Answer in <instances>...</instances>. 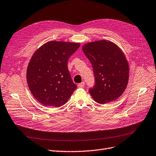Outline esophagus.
Returning <instances> with one entry per match:
<instances>
[{
    "mask_svg": "<svg viewBox=\"0 0 156 156\" xmlns=\"http://www.w3.org/2000/svg\"><path fill=\"white\" fill-rule=\"evenodd\" d=\"M84 85H85V83L84 82H82V83L78 84L77 86H78V88H84Z\"/></svg>",
    "mask_w": 156,
    "mask_h": 156,
    "instance_id": "34e87169",
    "label": "esophagus"
}]
</instances>
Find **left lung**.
Returning <instances> with one entry per match:
<instances>
[{
    "label": "left lung",
    "mask_w": 156,
    "mask_h": 156,
    "mask_svg": "<svg viewBox=\"0 0 156 156\" xmlns=\"http://www.w3.org/2000/svg\"><path fill=\"white\" fill-rule=\"evenodd\" d=\"M83 51L92 65L95 84L89 92L99 104H105L119 98L128 84V62L121 49L106 40L88 43Z\"/></svg>",
    "instance_id": "1"
}]
</instances>
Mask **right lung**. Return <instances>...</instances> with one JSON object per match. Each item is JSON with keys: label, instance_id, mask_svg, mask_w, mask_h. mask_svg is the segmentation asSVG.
Returning <instances> with one entry per match:
<instances>
[{"label": "right lung", "instance_id": "add662e5", "mask_svg": "<svg viewBox=\"0 0 156 156\" xmlns=\"http://www.w3.org/2000/svg\"><path fill=\"white\" fill-rule=\"evenodd\" d=\"M79 43L51 41L34 52L27 70V81L34 98L47 106L60 107L76 90L68 61Z\"/></svg>", "mask_w": 156, "mask_h": 156}]
</instances>
